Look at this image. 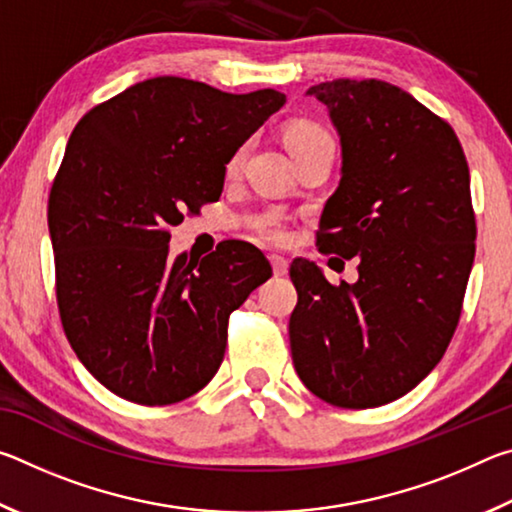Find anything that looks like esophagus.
I'll return each mask as SVG.
<instances>
[{
  "label": "esophagus",
  "mask_w": 512,
  "mask_h": 512,
  "mask_svg": "<svg viewBox=\"0 0 512 512\" xmlns=\"http://www.w3.org/2000/svg\"><path fill=\"white\" fill-rule=\"evenodd\" d=\"M271 266H273L275 275H284V273H287V268H289V262L280 255H271Z\"/></svg>",
  "instance_id": "esophagus-1"
}]
</instances>
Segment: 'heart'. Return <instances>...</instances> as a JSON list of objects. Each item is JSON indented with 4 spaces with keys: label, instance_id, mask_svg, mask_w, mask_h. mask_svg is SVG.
Listing matches in <instances>:
<instances>
[{
    "label": "heart",
    "instance_id": "heart-1",
    "mask_svg": "<svg viewBox=\"0 0 512 512\" xmlns=\"http://www.w3.org/2000/svg\"><path fill=\"white\" fill-rule=\"evenodd\" d=\"M284 137H287L289 149H296V146L309 144V142L329 140L323 128L316 126V124H309V121H296V124H291L287 128V133H284ZM241 158H244V149H239L235 155H232L230 162H228V169L230 171L237 169ZM259 232H262V237L266 241H271V244H280V241H284V237H287V232H284V228L277 221H266Z\"/></svg>",
    "mask_w": 512,
    "mask_h": 512
}]
</instances>
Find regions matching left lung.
<instances>
[{"label":"left lung","instance_id":"1","mask_svg":"<svg viewBox=\"0 0 512 512\" xmlns=\"http://www.w3.org/2000/svg\"><path fill=\"white\" fill-rule=\"evenodd\" d=\"M307 94L341 140L316 241L357 257L359 280L329 284L293 259L291 357L320 400L372 409L418 386L452 341L474 264L470 169L452 126L397 85L336 79Z\"/></svg>","mask_w":512,"mask_h":512}]
</instances>
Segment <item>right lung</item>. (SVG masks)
Masks as SVG:
<instances>
[{
    "mask_svg": "<svg viewBox=\"0 0 512 512\" xmlns=\"http://www.w3.org/2000/svg\"><path fill=\"white\" fill-rule=\"evenodd\" d=\"M284 101L155 76L69 135L47 210L56 298L76 357L108 391L164 406L216 375L228 318L271 264L246 241L171 259L169 228L219 201L225 164Z\"/></svg>",
    "mask_w": 512,
    "mask_h": 512,
    "instance_id": "obj_1",
    "label": "right lung"
}]
</instances>
